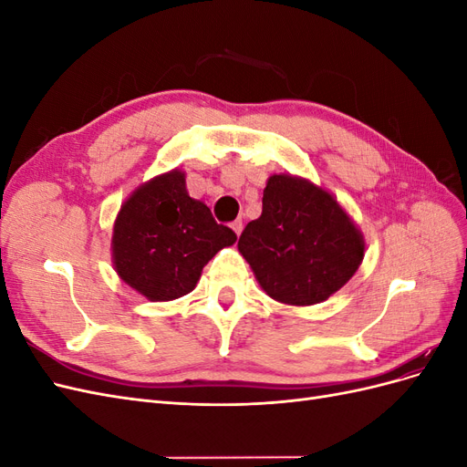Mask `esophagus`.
Listing matches in <instances>:
<instances>
[{"label":"esophagus","instance_id":"1","mask_svg":"<svg viewBox=\"0 0 467 467\" xmlns=\"http://www.w3.org/2000/svg\"><path fill=\"white\" fill-rule=\"evenodd\" d=\"M232 230L239 235V234H242V230H244V222L242 220H235L234 223H232Z\"/></svg>","mask_w":467,"mask_h":467}]
</instances>
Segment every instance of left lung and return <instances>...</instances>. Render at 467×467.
I'll use <instances>...</instances> for the list:
<instances>
[{
    "mask_svg": "<svg viewBox=\"0 0 467 467\" xmlns=\"http://www.w3.org/2000/svg\"><path fill=\"white\" fill-rule=\"evenodd\" d=\"M271 298L312 306L345 286L364 257V242L329 192L290 175H273L263 212L237 242Z\"/></svg>",
    "mask_w": 467,
    "mask_h": 467,
    "instance_id": "left-lung-1",
    "label": "left lung"
}]
</instances>
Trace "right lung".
<instances>
[{
  "instance_id": "add662e5",
  "label": "right lung",
  "mask_w": 467,
  "mask_h": 467,
  "mask_svg": "<svg viewBox=\"0 0 467 467\" xmlns=\"http://www.w3.org/2000/svg\"><path fill=\"white\" fill-rule=\"evenodd\" d=\"M235 232L218 223L210 208L189 196L185 175L165 173L140 187L119 212L112 257L119 276L148 300L167 302L189 294L202 266Z\"/></svg>"
}]
</instances>
